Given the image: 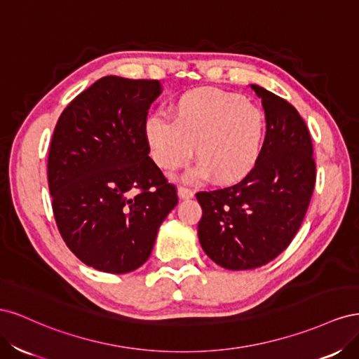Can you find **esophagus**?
I'll list each match as a JSON object with an SVG mask.
<instances>
[{
	"label": "esophagus",
	"mask_w": 359,
	"mask_h": 359,
	"mask_svg": "<svg viewBox=\"0 0 359 359\" xmlns=\"http://www.w3.org/2000/svg\"><path fill=\"white\" fill-rule=\"evenodd\" d=\"M178 196L180 199H191L194 196V193L187 187H178Z\"/></svg>",
	"instance_id": "obj_1"
}]
</instances>
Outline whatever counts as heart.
Returning <instances> with one entry per match:
<instances>
[{
    "mask_svg": "<svg viewBox=\"0 0 359 359\" xmlns=\"http://www.w3.org/2000/svg\"><path fill=\"white\" fill-rule=\"evenodd\" d=\"M172 118L148 115L144 135L157 166L175 170L193 156L196 166L186 180L214 177L222 186L245 180L262 156L266 121L264 112L245 97L214 88L184 93L173 104Z\"/></svg>",
    "mask_w": 359,
    "mask_h": 359,
    "instance_id": "1",
    "label": "heart"
}]
</instances>
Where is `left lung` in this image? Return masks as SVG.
<instances>
[{
	"label": "left lung",
	"mask_w": 359,
	"mask_h": 359,
	"mask_svg": "<svg viewBox=\"0 0 359 359\" xmlns=\"http://www.w3.org/2000/svg\"><path fill=\"white\" fill-rule=\"evenodd\" d=\"M266 135L250 175L231 187L196 193L203 252L217 265L241 271L262 266L292 243L316 182L309 128L289 102L259 85Z\"/></svg>",
	"instance_id": "1"
}]
</instances>
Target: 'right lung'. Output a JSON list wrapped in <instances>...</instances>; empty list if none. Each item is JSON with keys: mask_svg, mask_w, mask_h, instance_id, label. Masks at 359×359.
I'll return each mask as SVG.
<instances>
[{"mask_svg": "<svg viewBox=\"0 0 359 359\" xmlns=\"http://www.w3.org/2000/svg\"><path fill=\"white\" fill-rule=\"evenodd\" d=\"M161 83L104 76L62 111L48 157L52 210L85 265L124 274L144 265L178 203L144 135Z\"/></svg>", "mask_w": 359, "mask_h": 359, "instance_id": "add662e5", "label": "right lung"}]
</instances>
